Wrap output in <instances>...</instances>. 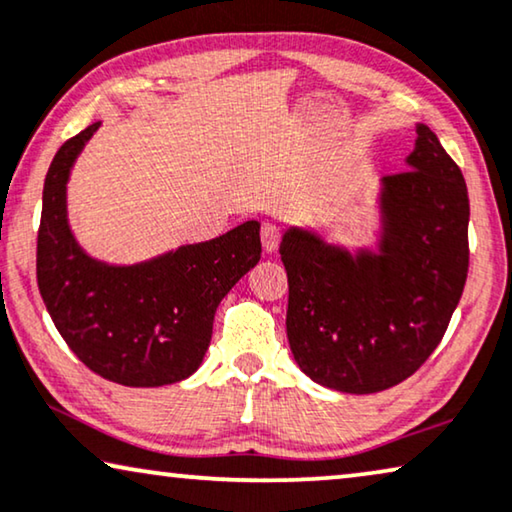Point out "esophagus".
I'll list each match as a JSON object with an SVG mask.
<instances>
[{"label": "esophagus", "mask_w": 512, "mask_h": 512, "mask_svg": "<svg viewBox=\"0 0 512 512\" xmlns=\"http://www.w3.org/2000/svg\"><path fill=\"white\" fill-rule=\"evenodd\" d=\"M280 243V229L273 222H264L262 225V246L266 253H276Z\"/></svg>", "instance_id": "obj_1"}]
</instances>
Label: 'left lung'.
<instances>
[{"instance_id":"left-lung-1","label":"left lung","mask_w":512,"mask_h":512,"mask_svg":"<svg viewBox=\"0 0 512 512\" xmlns=\"http://www.w3.org/2000/svg\"><path fill=\"white\" fill-rule=\"evenodd\" d=\"M406 169L380 178L376 250L290 227L287 341L315 383L345 394L390 390L427 362L469 273V192L438 136L417 122Z\"/></svg>"}]
</instances>
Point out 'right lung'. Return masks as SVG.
Returning <instances> with one entry per match:
<instances>
[{
  "mask_svg": "<svg viewBox=\"0 0 512 512\" xmlns=\"http://www.w3.org/2000/svg\"><path fill=\"white\" fill-rule=\"evenodd\" d=\"M102 122L57 150L43 183L37 283L74 355L125 387H162L192 376L213 334L215 308L259 262V222L139 264H109L78 246L67 218L76 157Z\"/></svg>",
  "mask_w": 512,
  "mask_h": 512,
  "instance_id": "add662e5",
  "label": "right lung"
}]
</instances>
